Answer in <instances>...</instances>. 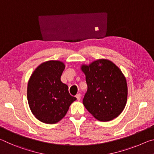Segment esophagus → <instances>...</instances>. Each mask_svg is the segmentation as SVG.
I'll use <instances>...</instances> for the list:
<instances>
[{"mask_svg": "<svg viewBox=\"0 0 154 154\" xmlns=\"http://www.w3.org/2000/svg\"><path fill=\"white\" fill-rule=\"evenodd\" d=\"M76 98H77V100L78 101H80V99H81V95H80V94H77L76 95Z\"/></svg>", "mask_w": 154, "mask_h": 154, "instance_id": "esophagus-1", "label": "esophagus"}]
</instances>
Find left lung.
Listing matches in <instances>:
<instances>
[{
	"label": "left lung",
	"instance_id": "obj_1",
	"mask_svg": "<svg viewBox=\"0 0 154 154\" xmlns=\"http://www.w3.org/2000/svg\"><path fill=\"white\" fill-rule=\"evenodd\" d=\"M88 89L83 98L85 107L95 119L108 122L125 108L128 85L125 75L111 60L100 59L81 65Z\"/></svg>",
	"mask_w": 154,
	"mask_h": 154
}]
</instances>
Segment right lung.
<instances>
[{
  "label": "right lung",
  "mask_w": 154,
  "mask_h": 154,
  "mask_svg": "<svg viewBox=\"0 0 154 154\" xmlns=\"http://www.w3.org/2000/svg\"><path fill=\"white\" fill-rule=\"evenodd\" d=\"M65 67L60 60H48L34 70L29 80L28 103L32 115L41 122H59L76 100L69 94L67 85L60 81Z\"/></svg>",
  "instance_id": "right-lung-1"
}]
</instances>
